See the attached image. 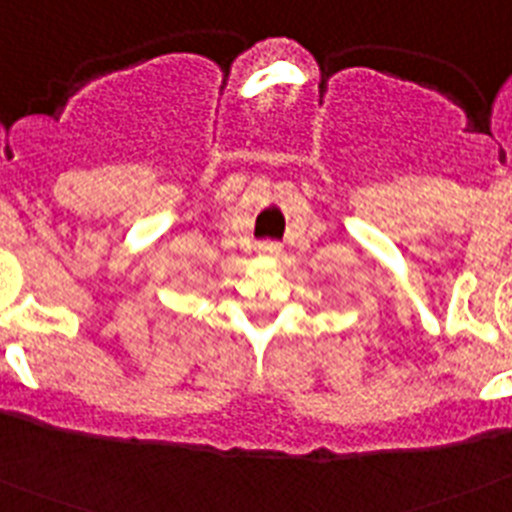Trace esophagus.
Returning <instances> with one entry per match:
<instances>
[{
  "label": "esophagus",
  "mask_w": 512,
  "mask_h": 512,
  "mask_svg": "<svg viewBox=\"0 0 512 512\" xmlns=\"http://www.w3.org/2000/svg\"><path fill=\"white\" fill-rule=\"evenodd\" d=\"M259 253L261 256H271V259H279V256H282V246H279V243H271V241L259 243Z\"/></svg>",
  "instance_id": "1"
}]
</instances>
